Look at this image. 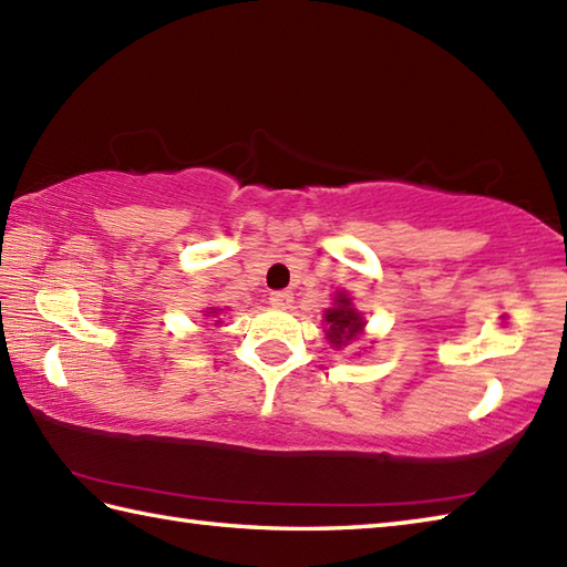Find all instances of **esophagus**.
Masks as SVG:
<instances>
[{
	"label": "esophagus",
	"mask_w": 567,
	"mask_h": 567,
	"mask_svg": "<svg viewBox=\"0 0 567 567\" xmlns=\"http://www.w3.org/2000/svg\"><path fill=\"white\" fill-rule=\"evenodd\" d=\"M269 303L274 308H291L293 303V293L291 291H276L269 296Z\"/></svg>",
	"instance_id": "1"
}]
</instances>
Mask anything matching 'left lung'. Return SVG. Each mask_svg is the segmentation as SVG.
Instances as JSON below:
<instances>
[{
    "mask_svg": "<svg viewBox=\"0 0 567 567\" xmlns=\"http://www.w3.org/2000/svg\"><path fill=\"white\" fill-rule=\"evenodd\" d=\"M326 334L332 348L342 350L360 338L364 330V320L362 313H357V308L352 306V298L348 293H338L332 308L326 310Z\"/></svg>",
    "mask_w": 567,
    "mask_h": 567,
    "instance_id": "obj_1",
    "label": "left lung"
}]
</instances>
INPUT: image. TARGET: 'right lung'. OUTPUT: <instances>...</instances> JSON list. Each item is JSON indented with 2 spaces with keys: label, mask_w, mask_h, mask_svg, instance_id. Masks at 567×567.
<instances>
[{
  "label": "right lung",
  "mask_w": 567,
  "mask_h": 567,
  "mask_svg": "<svg viewBox=\"0 0 567 567\" xmlns=\"http://www.w3.org/2000/svg\"><path fill=\"white\" fill-rule=\"evenodd\" d=\"M219 313H223V308H207L205 310L207 318H215V326H219V322H223V320H219Z\"/></svg>",
  "instance_id": "add662e5"
}]
</instances>
